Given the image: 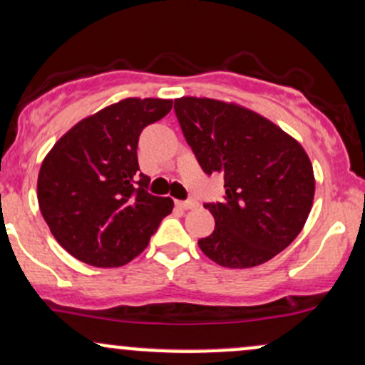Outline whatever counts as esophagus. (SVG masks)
Instances as JSON below:
<instances>
[{"label": "esophagus", "mask_w": 365, "mask_h": 365, "mask_svg": "<svg viewBox=\"0 0 365 365\" xmlns=\"http://www.w3.org/2000/svg\"><path fill=\"white\" fill-rule=\"evenodd\" d=\"M175 204L178 207H182V210H194V207H197V201H194V199H187V201H176Z\"/></svg>", "instance_id": "esophagus-1"}]
</instances>
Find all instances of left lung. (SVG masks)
Listing matches in <instances>:
<instances>
[{"label":"left lung","instance_id":"1","mask_svg":"<svg viewBox=\"0 0 365 365\" xmlns=\"http://www.w3.org/2000/svg\"><path fill=\"white\" fill-rule=\"evenodd\" d=\"M187 143L206 175L225 180L222 202H206L215 230L199 239L207 258L228 268L262 265L298 237L315 180L303 147L279 126L234 103L175 100Z\"/></svg>","mask_w":365,"mask_h":365}]
</instances>
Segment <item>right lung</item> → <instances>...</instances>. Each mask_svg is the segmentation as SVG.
Listing matches in <instances>:
<instances>
[{
  "instance_id": "obj_1",
  "label": "right lung",
  "mask_w": 365,
  "mask_h": 365,
  "mask_svg": "<svg viewBox=\"0 0 365 365\" xmlns=\"http://www.w3.org/2000/svg\"><path fill=\"white\" fill-rule=\"evenodd\" d=\"M171 100L126 98L83 119L41 164L38 202L60 246L93 267H121L149 244L170 197L149 194L140 173L143 128L171 110Z\"/></svg>"
}]
</instances>
